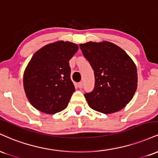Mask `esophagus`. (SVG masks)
<instances>
[{
    "label": "esophagus",
    "mask_w": 158,
    "mask_h": 158,
    "mask_svg": "<svg viewBox=\"0 0 158 158\" xmlns=\"http://www.w3.org/2000/svg\"><path fill=\"white\" fill-rule=\"evenodd\" d=\"M78 86H79V88H82L83 86H84V83H83V81H80V82L78 83Z\"/></svg>",
    "instance_id": "obj_1"
}]
</instances>
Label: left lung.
Listing matches in <instances>:
<instances>
[{"label":"left lung","instance_id":"1","mask_svg":"<svg viewBox=\"0 0 158 158\" xmlns=\"http://www.w3.org/2000/svg\"><path fill=\"white\" fill-rule=\"evenodd\" d=\"M79 47L95 77L93 91L85 94L88 106L103 114L125 108L137 87V70L133 60L123 49L109 41H89Z\"/></svg>","mask_w":158,"mask_h":158}]
</instances>
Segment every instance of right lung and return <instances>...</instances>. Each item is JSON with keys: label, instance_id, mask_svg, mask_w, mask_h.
I'll return each mask as SVG.
<instances>
[{"label": "right lung", "instance_id": "right-lung-1", "mask_svg": "<svg viewBox=\"0 0 158 158\" xmlns=\"http://www.w3.org/2000/svg\"><path fill=\"white\" fill-rule=\"evenodd\" d=\"M78 45L59 41L45 45L32 56L23 73V88L34 108L54 114L68 106L75 87L69 61Z\"/></svg>", "mask_w": 158, "mask_h": 158}]
</instances>
